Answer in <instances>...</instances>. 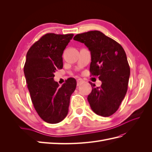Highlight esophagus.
Returning a JSON list of instances; mask_svg holds the SVG:
<instances>
[{"mask_svg":"<svg viewBox=\"0 0 152 152\" xmlns=\"http://www.w3.org/2000/svg\"><path fill=\"white\" fill-rule=\"evenodd\" d=\"M77 82V86H80V84H83V83H84V82H85V81L82 79H78Z\"/></svg>","mask_w":152,"mask_h":152,"instance_id":"34e87169","label":"esophagus"}]
</instances>
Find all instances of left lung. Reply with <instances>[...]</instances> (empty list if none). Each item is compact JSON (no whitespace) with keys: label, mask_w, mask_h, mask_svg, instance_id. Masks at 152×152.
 Masks as SVG:
<instances>
[{"label":"left lung","mask_w":152,"mask_h":152,"mask_svg":"<svg viewBox=\"0 0 152 152\" xmlns=\"http://www.w3.org/2000/svg\"><path fill=\"white\" fill-rule=\"evenodd\" d=\"M73 39L88 48L91 54L90 72L102 82L97 87L90 82L92 91L87 100L92 110L100 116L112 115L127 91L130 67L125 50L115 40L97 30L77 34Z\"/></svg>","instance_id":"obj_1"}]
</instances>
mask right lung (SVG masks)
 <instances>
[{"instance_id": "add662e5", "label": "right lung", "mask_w": 152, "mask_h": 152, "mask_svg": "<svg viewBox=\"0 0 152 152\" xmlns=\"http://www.w3.org/2000/svg\"><path fill=\"white\" fill-rule=\"evenodd\" d=\"M73 36L46 34L26 54L24 73L31 102L40 117L49 124L60 122L66 117L70 96L76 88L73 78L61 86L54 80V72L63 68V50Z\"/></svg>"}]
</instances>
